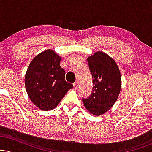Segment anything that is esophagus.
<instances>
[{
    "mask_svg": "<svg viewBox=\"0 0 152 152\" xmlns=\"http://www.w3.org/2000/svg\"><path fill=\"white\" fill-rule=\"evenodd\" d=\"M78 86V82L77 81L74 82V89H77Z\"/></svg>",
    "mask_w": 152,
    "mask_h": 152,
    "instance_id": "obj_1",
    "label": "esophagus"
}]
</instances>
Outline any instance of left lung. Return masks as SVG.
Masks as SVG:
<instances>
[{
	"label": "left lung",
	"instance_id": "1",
	"mask_svg": "<svg viewBox=\"0 0 152 152\" xmlns=\"http://www.w3.org/2000/svg\"><path fill=\"white\" fill-rule=\"evenodd\" d=\"M92 75L91 94L82 99L91 114L99 116L106 112L117 100L121 87L118 66L114 59L103 52H96L87 58Z\"/></svg>",
	"mask_w": 152,
	"mask_h": 152
}]
</instances>
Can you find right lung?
Segmentation results:
<instances>
[{
  "label": "right lung",
  "mask_w": 152,
  "mask_h": 152,
  "mask_svg": "<svg viewBox=\"0 0 152 152\" xmlns=\"http://www.w3.org/2000/svg\"><path fill=\"white\" fill-rule=\"evenodd\" d=\"M61 57L52 50L39 53L33 59L25 76L29 98L44 111L56 107L67 91L74 88L65 80V71L60 66Z\"/></svg>",
  "instance_id": "1"
}]
</instances>
